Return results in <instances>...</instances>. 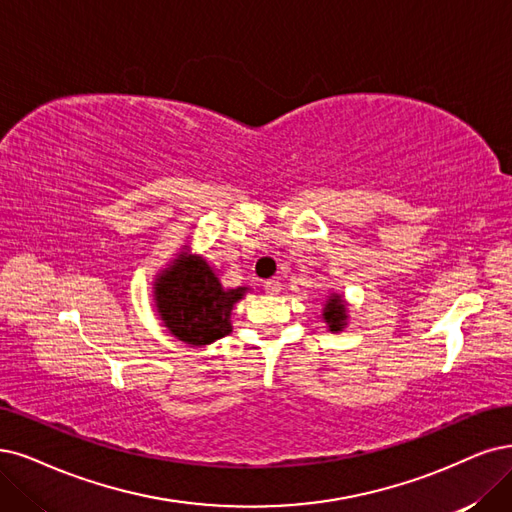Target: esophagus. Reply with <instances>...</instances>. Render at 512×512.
I'll return each mask as SVG.
<instances>
[{
  "instance_id": "obj_1",
  "label": "esophagus",
  "mask_w": 512,
  "mask_h": 512,
  "mask_svg": "<svg viewBox=\"0 0 512 512\" xmlns=\"http://www.w3.org/2000/svg\"><path fill=\"white\" fill-rule=\"evenodd\" d=\"M280 282L278 280H274V278H270V280H266V282H263V289H266V293L268 295H278L280 293Z\"/></svg>"
}]
</instances>
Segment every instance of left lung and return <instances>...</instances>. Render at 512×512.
<instances>
[{
	"instance_id": "obj_1",
	"label": "left lung",
	"mask_w": 512,
	"mask_h": 512,
	"mask_svg": "<svg viewBox=\"0 0 512 512\" xmlns=\"http://www.w3.org/2000/svg\"><path fill=\"white\" fill-rule=\"evenodd\" d=\"M325 323L329 325L331 331H339L344 329L346 323V306L339 295H333L327 304H325V312H323Z\"/></svg>"
}]
</instances>
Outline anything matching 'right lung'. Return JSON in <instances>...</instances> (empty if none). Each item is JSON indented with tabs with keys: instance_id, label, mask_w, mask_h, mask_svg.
<instances>
[{
	"instance_id": "1",
	"label": "right lung",
	"mask_w": 512,
	"mask_h": 512,
	"mask_svg": "<svg viewBox=\"0 0 512 512\" xmlns=\"http://www.w3.org/2000/svg\"><path fill=\"white\" fill-rule=\"evenodd\" d=\"M244 289L223 291L202 257H181L156 285V304L164 327L192 346H206L230 333V312Z\"/></svg>"
}]
</instances>
